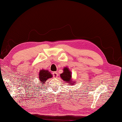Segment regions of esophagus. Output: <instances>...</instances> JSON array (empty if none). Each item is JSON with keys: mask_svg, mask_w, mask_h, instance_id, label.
I'll return each mask as SVG.
<instances>
[{"mask_svg": "<svg viewBox=\"0 0 122 122\" xmlns=\"http://www.w3.org/2000/svg\"><path fill=\"white\" fill-rule=\"evenodd\" d=\"M53 76H54L55 77H56V78L58 77V73H57V72H54L53 73Z\"/></svg>", "mask_w": 122, "mask_h": 122, "instance_id": "1", "label": "esophagus"}]
</instances>
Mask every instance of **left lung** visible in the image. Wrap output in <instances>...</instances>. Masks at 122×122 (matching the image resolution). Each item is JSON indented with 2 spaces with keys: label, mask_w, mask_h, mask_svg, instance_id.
<instances>
[{
  "label": "left lung",
  "mask_w": 122,
  "mask_h": 122,
  "mask_svg": "<svg viewBox=\"0 0 122 122\" xmlns=\"http://www.w3.org/2000/svg\"><path fill=\"white\" fill-rule=\"evenodd\" d=\"M63 72L60 74V77L62 80L66 81L70 86L71 85H73L76 83V81L72 80V72L69 70V67H64L63 68Z\"/></svg>",
  "instance_id": "1"
}]
</instances>
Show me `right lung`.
Here are the masks:
<instances>
[{
  "instance_id": "add662e5",
  "label": "right lung",
  "mask_w": 122,
  "mask_h": 122,
  "mask_svg": "<svg viewBox=\"0 0 122 122\" xmlns=\"http://www.w3.org/2000/svg\"><path fill=\"white\" fill-rule=\"evenodd\" d=\"M38 76L39 80V81H40V83L41 84H44L46 83L47 80L52 77V75L51 74L50 72H49L48 70L42 69L39 71Z\"/></svg>"
}]
</instances>
